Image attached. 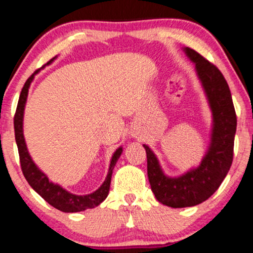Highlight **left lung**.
Masks as SVG:
<instances>
[{
	"mask_svg": "<svg viewBox=\"0 0 253 253\" xmlns=\"http://www.w3.org/2000/svg\"><path fill=\"white\" fill-rule=\"evenodd\" d=\"M189 60L195 63L212 112L210 144L201 164L178 177L164 173L154 151L144 146L148 160V177L156 199L170 208H188L210 198L229 172L233 160V143L237 127L235 107L223 74L193 49L184 48Z\"/></svg>",
	"mask_w": 253,
	"mask_h": 253,
	"instance_id": "8db88e82",
	"label": "left lung"
}]
</instances>
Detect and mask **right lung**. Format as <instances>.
<instances>
[{
    "label": "right lung",
    "mask_w": 253,
    "mask_h": 253,
    "mask_svg": "<svg viewBox=\"0 0 253 253\" xmlns=\"http://www.w3.org/2000/svg\"><path fill=\"white\" fill-rule=\"evenodd\" d=\"M55 58H52V60L49 61L46 64L52 63V61H54ZM35 75L36 71L31 75L29 79L27 80V82L24 83L20 98H18L17 109L14 117L15 139H16L18 155H20L22 172H23L27 182L29 183L31 188L35 190L45 202H48L51 207L56 208L57 210L62 211V212H80V211H84L86 210V209L96 208L108 197L109 189H110L111 183L112 170H114L118 158H120V156L122 155L123 149H122V146H120V148L114 152L110 161V167H109L107 178H105L102 185L92 193L84 196L74 195V193L67 191V190L62 188L58 184L50 182L48 177H46V174L44 172H42V171L37 168V165L34 163L33 158H31L29 151H28L27 149L26 139H24L23 136L24 108H26L28 91H29L30 84L33 82Z\"/></svg>",
    "instance_id": "add662e5"
}]
</instances>
